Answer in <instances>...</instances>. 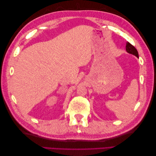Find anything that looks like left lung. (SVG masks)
I'll return each mask as SVG.
<instances>
[{
	"mask_svg": "<svg viewBox=\"0 0 156 156\" xmlns=\"http://www.w3.org/2000/svg\"><path fill=\"white\" fill-rule=\"evenodd\" d=\"M126 51H127V53L132 55H134L135 56H136L137 58H139V54H138V51L133 45H132L130 43L127 42L126 44Z\"/></svg>",
	"mask_w": 156,
	"mask_h": 156,
	"instance_id": "1",
	"label": "left lung"
}]
</instances>
